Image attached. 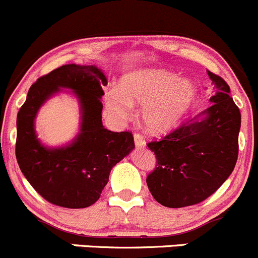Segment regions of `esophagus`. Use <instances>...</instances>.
Wrapping results in <instances>:
<instances>
[{"label":"esophagus","instance_id":"esophagus-1","mask_svg":"<svg viewBox=\"0 0 258 258\" xmlns=\"http://www.w3.org/2000/svg\"><path fill=\"white\" fill-rule=\"evenodd\" d=\"M134 142H135V145H137L138 148L145 147L144 138H143L140 134H138V133H135V134H134Z\"/></svg>","mask_w":258,"mask_h":258}]
</instances>
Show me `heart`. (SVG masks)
I'll list each match as a JSON object with an SVG mask.
<instances>
[{"label": "heart", "mask_w": 258, "mask_h": 258, "mask_svg": "<svg viewBox=\"0 0 258 258\" xmlns=\"http://www.w3.org/2000/svg\"><path fill=\"white\" fill-rule=\"evenodd\" d=\"M196 87L188 79L165 70L133 72L121 81V88L105 95L108 109L119 118H128L133 105H144L143 123L153 134H165L181 121L196 99Z\"/></svg>", "instance_id": "obj_1"}]
</instances>
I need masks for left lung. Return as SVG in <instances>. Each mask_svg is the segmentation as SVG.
I'll use <instances>...</instances> for the list:
<instances>
[{"mask_svg":"<svg viewBox=\"0 0 258 258\" xmlns=\"http://www.w3.org/2000/svg\"><path fill=\"white\" fill-rule=\"evenodd\" d=\"M216 89L203 120H186L160 140L148 143L156 158L147 176L153 198L166 208L196 205L233 171L238 156L241 113L224 78L208 71Z\"/></svg>","mask_w":258,"mask_h":258,"instance_id":"left-lung-1","label":"left lung"}]
</instances>
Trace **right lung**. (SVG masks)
<instances>
[{"label":"right lung","mask_w":258,"mask_h":258,"mask_svg":"<svg viewBox=\"0 0 258 258\" xmlns=\"http://www.w3.org/2000/svg\"><path fill=\"white\" fill-rule=\"evenodd\" d=\"M107 78L94 66L67 64L37 79L17 114L16 159L32 187L48 203L83 209L100 198L110 170L133 150L132 132L114 133L102 123ZM60 88L72 89L82 108L81 133L71 146L48 149L34 133L39 107Z\"/></svg>","instance_id":"1"}]
</instances>
